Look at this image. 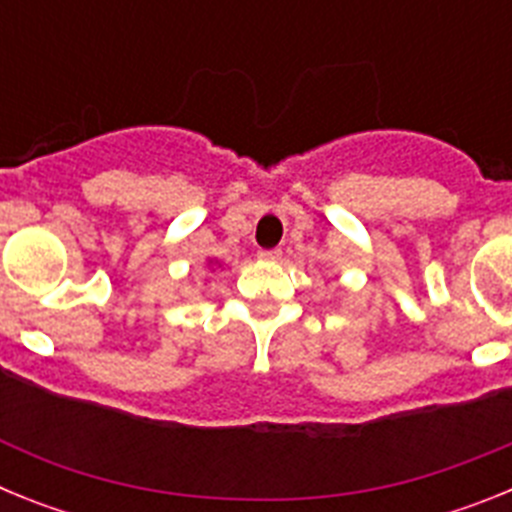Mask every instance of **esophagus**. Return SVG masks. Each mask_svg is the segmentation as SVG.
<instances>
[{"instance_id":"obj_1","label":"esophagus","mask_w":512,"mask_h":512,"mask_svg":"<svg viewBox=\"0 0 512 512\" xmlns=\"http://www.w3.org/2000/svg\"><path fill=\"white\" fill-rule=\"evenodd\" d=\"M261 261H279L282 259V251L279 248H271V251H259Z\"/></svg>"}]
</instances>
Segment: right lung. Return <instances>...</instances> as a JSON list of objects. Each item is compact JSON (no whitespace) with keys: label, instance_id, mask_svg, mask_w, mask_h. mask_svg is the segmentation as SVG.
<instances>
[{"label":"right lung","instance_id":"right-lung-1","mask_svg":"<svg viewBox=\"0 0 512 512\" xmlns=\"http://www.w3.org/2000/svg\"><path fill=\"white\" fill-rule=\"evenodd\" d=\"M205 264H207V269H212V266H223L217 259H205ZM212 271H215V269H212Z\"/></svg>","mask_w":512,"mask_h":512}]
</instances>
